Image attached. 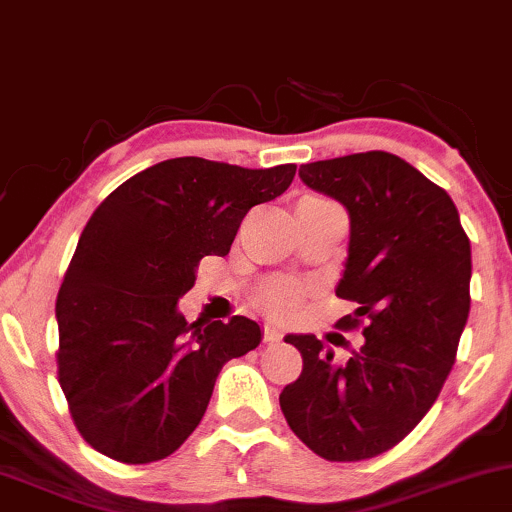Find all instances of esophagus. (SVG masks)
<instances>
[{"instance_id": "34e87169", "label": "esophagus", "mask_w": 512, "mask_h": 512, "mask_svg": "<svg viewBox=\"0 0 512 512\" xmlns=\"http://www.w3.org/2000/svg\"><path fill=\"white\" fill-rule=\"evenodd\" d=\"M264 341H267V343H279V341H281L279 326L264 324Z\"/></svg>"}]
</instances>
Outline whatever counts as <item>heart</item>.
Listing matches in <instances>:
<instances>
[{"instance_id": "obj_1", "label": "heart", "mask_w": 512, "mask_h": 512, "mask_svg": "<svg viewBox=\"0 0 512 512\" xmlns=\"http://www.w3.org/2000/svg\"><path fill=\"white\" fill-rule=\"evenodd\" d=\"M305 288L300 286L298 281L291 279H274L267 281L257 291V303H260L264 310L274 312V315H286V312H293L295 307L303 303Z\"/></svg>"}]
</instances>
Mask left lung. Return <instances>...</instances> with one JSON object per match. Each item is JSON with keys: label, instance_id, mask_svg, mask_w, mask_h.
Masks as SVG:
<instances>
[{"label": "left lung", "instance_id": "obj_1", "mask_svg": "<svg viewBox=\"0 0 512 512\" xmlns=\"http://www.w3.org/2000/svg\"><path fill=\"white\" fill-rule=\"evenodd\" d=\"M300 178L350 214L336 295L357 310L338 324L362 326L365 343L338 362L317 336L288 334L303 372L279 403L310 451L357 463L403 441L439 398L470 315V238L451 195L389 152L303 164Z\"/></svg>", "mask_w": 512, "mask_h": 512}]
</instances>
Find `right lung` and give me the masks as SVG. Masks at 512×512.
<instances>
[{"label":"right lung","mask_w":512,"mask_h":512,"mask_svg":"<svg viewBox=\"0 0 512 512\" xmlns=\"http://www.w3.org/2000/svg\"><path fill=\"white\" fill-rule=\"evenodd\" d=\"M293 176L295 164L176 157L92 212L57 295V367L73 424L95 451L126 465L171 455L200 424L221 367L260 346L252 319L188 324L178 298L202 257L229 255L250 207Z\"/></svg>","instance_id":"obj_1"}]
</instances>
